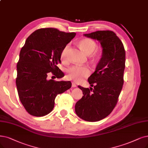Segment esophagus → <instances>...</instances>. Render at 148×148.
<instances>
[{
	"instance_id": "34e87169",
	"label": "esophagus",
	"mask_w": 148,
	"mask_h": 148,
	"mask_svg": "<svg viewBox=\"0 0 148 148\" xmlns=\"http://www.w3.org/2000/svg\"><path fill=\"white\" fill-rule=\"evenodd\" d=\"M72 86L73 87H76V84L74 82H73L72 83Z\"/></svg>"
}]
</instances>
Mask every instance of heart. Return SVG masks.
Segmentation results:
<instances>
[{"instance_id": "obj_1", "label": "heart", "mask_w": 148, "mask_h": 148, "mask_svg": "<svg viewBox=\"0 0 148 148\" xmlns=\"http://www.w3.org/2000/svg\"><path fill=\"white\" fill-rule=\"evenodd\" d=\"M78 44L82 50L86 54L90 55L95 50L97 44L95 41L89 38H82L78 42ZM70 49V45L67 44L64 47L61 53V59L62 61L67 60L69 51ZM100 54L96 52L93 55L94 60H98L100 58ZM90 73V70L87 67H81L78 66H72L67 69V77L69 79H74L76 81H81L84 77H86Z\"/></svg>"}]
</instances>
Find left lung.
I'll return each instance as SVG.
<instances>
[{
  "label": "left lung",
  "instance_id": "left-lung-1",
  "mask_svg": "<svg viewBox=\"0 0 148 148\" xmlns=\"http://www.w3.org/2000/svg\"><path fill=\"white\" fill-rule=\"evenodd\" d=\"M84 36L98 40L103 52L95 71L88 78L93 88L78 86L84 95L76 103L75 112L85 121H98L108 116L118 102L124 83L126 52L121 40L112 31H97Z\"/></svg>",
  "mask_w": 148,
  "mask_h": 148
}]
</instances>
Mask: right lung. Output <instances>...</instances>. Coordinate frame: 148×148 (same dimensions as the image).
Masks as SVG:
<instances>
[{
  "mask_svg": "<svg viewBox=\"0 0 148 148\" xmlns=\"http://www.w3.org/2000/svg\"><path fill=\"white\" fill-rule=\"evenodd\" d=\"M75 33H66L56 28H40L27 39L17 64L16 83L20 101L28 114L42 116L49 114L58 94L72 86L70 81L49 80L51 72L57 78L64 76L57 65L61 63V53Z\"/></svg>",
  "mask_w": 148,
  "mask_h": 148,
  "instance_id": "add662e5",
  "label": "right lung"
}]
</instances>
